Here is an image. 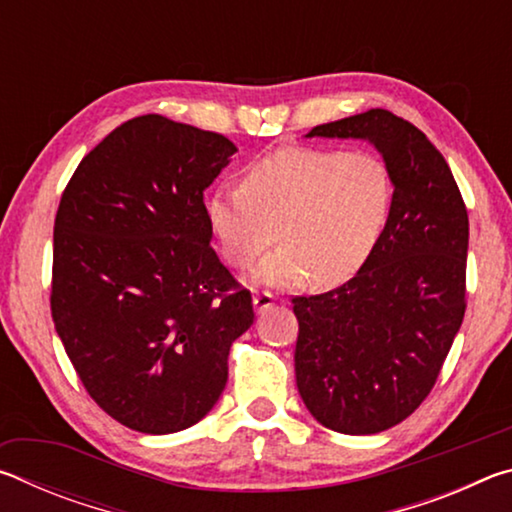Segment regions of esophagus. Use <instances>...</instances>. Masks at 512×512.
Here are the masks:
<instances>
[{"mask_svg": "<svg viewBox=\"0 0 512 512\" xmlns=\"http://www.w3.org/2000/svg\"><path fill=\"white\" fill-rule=\"evenodd\" d=\"M273 305H275L273 293L259 291V293H255V296H253V307H255L257 314H264V311H268Z\"/></svg>", "mask_w": 512, "mask_h": 512, "instance_id": "1", "label": "esophagus"}]
</instances>
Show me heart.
<instances>
[{"mask_svg": "<svg viewBox=\"0 0 512 512\" xmlns=\"http://www.w3.org/2000/svg\"><path fill=\"white\" fill-rule=\"evenodd\" d=\"M393 207L386 162L368 151L287 146L250 164L244 187L207 198V221L232 266L246 268L271 244L255 280L296 287L311 277L334 287L375 250Z\"/></svg>", "mask_w": 512, "mask_h": 512, "instance_id": "b5f03b06", "label": "heart"}]
</instances>
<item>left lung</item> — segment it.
Instances as JSON below:
<instances>
[{"label": "left lung", "instance_id": "1", "mask_svg": "<svg viewBox=\"0 0 512 512\" xmlns=\"http://www.w3.org/2000/svg\"><path fill=\"white\" fill-rule=\"evenodd\" d=\"M307 137L366 140L393 178V207L357 275L293 298L296 381L323 427L368 436L400 424L431 393L465 316L467 210L420 128L372 108Z\"/></svg>", "mask_w": 512, "mask_h": 512}]
</instances>
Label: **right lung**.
I'll use <instances>...</instances> for the list:
<instances>
[{"mask_svg": "<svg viewBox=\"0 0 512 512\" xmlns=\"http://www.w3.org/2000/svg\"><path fill=\"white\" fill-rule=\"evenodd\" d=\"M232 153L219 133L142 115L85 155L60 198L51 318L85 391L128 429L162 436L205 418L253 325L203 203Z\"/></svg>", "mask_w": 512, "mask_h": 512, "instance_id": "obj_1", "label": "right lung"}]
</instances>
